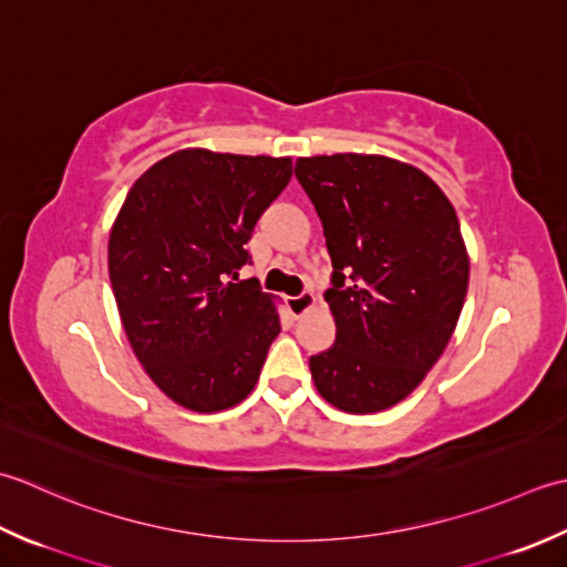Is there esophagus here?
<instances>
[{
  "mask_svg": "<svg viewBox=\"0 0 567 567\" xmlns=\"http://www.w3.org/2000/svg\"><path fill=\"white\" fill-rule=\"evenodd\" d=\"M313 303H316V296L310 291H303V293L288 298V310H291V316L300 318L306 313V310L313 308Z\"/></svg>",
  "mask_w": 567,
  "mask_h": 567,
  "instance_id": "34e87169",
  "label": "esophagus"
}]
</instances>
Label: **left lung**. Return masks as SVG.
<instances>
[{
	"label": "left lung",
	"instance_id": "obj_1",
	"mask_svg": "<svg viewBox=\"0 0 567 567\" xmlns=\"http://www.w3.org/2000/svg\"><path fill=\"white\" fill-rule=\"evenodd\" d=\"M322 223L334 344L310 357L320 396L348 413L396 406L447 348L467 296L470 259L455 207L396 158L296 161Z\"/></svg>",
	"mask_w": 567,
	"mask_h": 567
}]
</instances>
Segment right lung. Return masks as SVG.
Wrapping results in <instances>:
<instances>
[{"instance_id": "right-lung-1", "label": "right lung", "mask_w": 567, "mask_h": 567, "mask_svg": "<svg viewBox=\"0 0 567 567\" xmlns=\"http://www.w3.org/2000/svg\"><path fill=\"white\" fill-rule=\"evenodd\" d=\"M291 173V158L183 148L126 193L110 235L112 291L138 362L181 406L223 411L257 384L281 322L239 269Z\"/></svg>"}]
</instances>
